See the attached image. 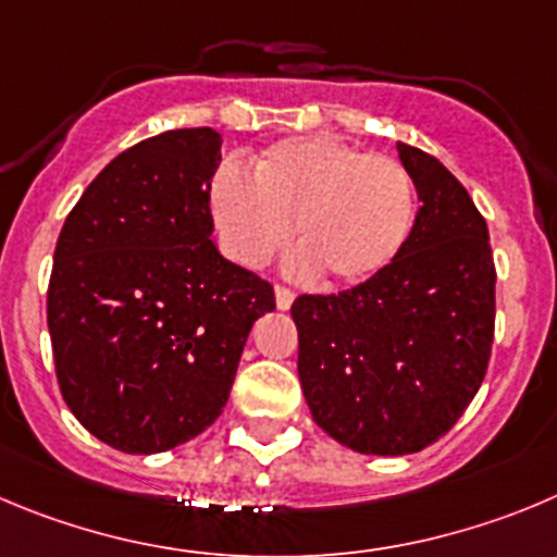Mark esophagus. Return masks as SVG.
Instances as JSON below:
<instances>
[{
  "label": "esophagus",
  "mask_w": 557,
  "mask_h": 557,
  "mask_svg": "<svg viewBox=\"0 0 557 557\" xmlns=\"http://www.w3.org/2000/svg\"><path fill=\"white\" fill-rule=\"evenodd\" d=\"M294 290L285 288V285H274V302H277L280 310H288L294 305Z\"/></svg>",
  "instance_id": "obj_1"
}]
</instances>
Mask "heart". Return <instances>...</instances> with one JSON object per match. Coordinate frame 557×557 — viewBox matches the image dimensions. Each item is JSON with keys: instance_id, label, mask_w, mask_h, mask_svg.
Masks as SVG:
<instances>
[{"instance_id": "obj_1", "label": "heart", "mask_w": 557, "mask_h": 557, "mask_svg": "<svg viewBox=\"0 0 557 557\" xmlns=\"http://www.w3.org/2000/svg\"><path fill=\"white\" fill-rule=\"evenodd\" d=\"M216 233L233 261L263 263L294 238L296 263L343 285L366 283L396 261L414 220V186L393 156L335 137L269 145L249 178L225 164L208 191Z\"/></svg>"}]
</instances>
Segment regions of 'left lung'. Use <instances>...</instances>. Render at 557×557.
<instances>
[{"label": "left lung", "mask_w": 557, "mask_h": 557, "mask_svg": "<svg viewBox=\"0 0 557 557\" xmlns=\"http://www.w3.org/2000/svg\"><path fill=\"white\" fill-rule=\"evenodd\" d=\"M398 156L420 208L396 261L355 288L290 305L313 420L368 456L418 454L448 434L495 341L486 220L443 161L404 143Z\"/></svg>", "instance_id": "1"}]
</instances>
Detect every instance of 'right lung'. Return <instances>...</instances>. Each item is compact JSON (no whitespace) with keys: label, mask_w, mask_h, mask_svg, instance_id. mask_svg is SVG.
Here are the masks:
<instances>
[{"label":"right lung","mask_w":557,"mask_h":557,"mask_svg":"<svg viewBox=\"0 0 557 557\" xmlns=\"http://www.w3.org/2000/svg\"><path fill=\"white\" fill-rule=\"evenodd\" d=\"M214 128H175L114 156L67 214L46 319L60 393L123 454L195 440L225 409L272 283L211 242Z\"/></svg>","instance_id":"add662e5"}]
</instances>
